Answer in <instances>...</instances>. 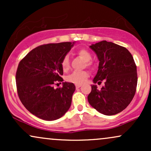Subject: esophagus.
I'll return each mask as SVG.
<instances>
[{
  "instance_id": "obj_1",
  "label": "esophagus",
  "mask_w": 151,
  "mask_h": 151,
  "mask_svg": "<svg viewBox=\"0 0 151 151\" xmlns=\"http://www.w3.org/2000/svg\"><path fill=\"white\" fill-rule=\"evenodd\" d=\"M76 88H77V89H78V88H79V87H81V84H76Z\"/></svg>"
}]
</instances>
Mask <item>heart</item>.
<instances>
[{"instance_id":"obj_1","label":"heart","mask_w":151,"mask_h":151,"mask_svg":"<svg viewBox=\"0 0 151 151\" xmlns=\"http://www.w3.org/2000/svg\"><path fill=\"white\" fill-rule=\"evenodd\" d=\"M77 55H79L80 58L86 62V65L88 67L91 66V62L89 61L91 60V55L87 50L84 49H81L78 50ZM61 65L62 67V70L64 71H67L70 68V59L68 56H65V58L62 59ZM89 77V73L86 71H74L70 75L67 77V81L71 83H73L75 84H81L84 82H85L87 78Z\"/></svg>"}]
</instances>
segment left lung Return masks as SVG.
<instances>
[{
	"instance_id": "left-lung-1",
	"label": "left lung",
	"mask_w": 151,
	"mask_h": 151,
	"mask_svg": "<svg viewBox=\"0 0 151 151\" xmlns=\"http://www.w3.org/2000/svg\"><path fill=\"white\" fill-rule=\"evenodd\" d=\"M89 47L99 61L93 84L104 79L105 85L99 90L96 84H91L88 101L104 115L120 113L129 106L136 93L138 79L133 56L126 48L106 40L92 44Z\"/></svg>"
}]
</instances>
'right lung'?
Masks as SVG:
<instances>
[{
    "mask_svg": "<svg viewBox=\"0 0 151 151\" xmlns=\"http://www.w3.org/2000/svg\"><path fill=\"white\" fill-rule=\"evenodd\" d=\"M75 42L43 45L27 54L19 63L16 72L20 100L31 114L45 121L60 119L70 108L75 91L73 83L63 82L55 89V81H62V59Z\"/></svg>",
    "mask_w": 151,
    "mask_h": 151,
    "instance_id": "add662e5",
    "label": "right lung"
}]
</instances>
